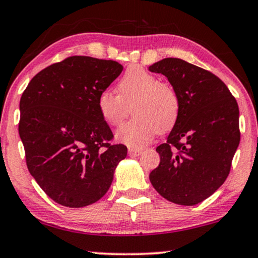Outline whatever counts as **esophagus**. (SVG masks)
<instances>
[{
    "label": "esophagus",
    "instance_id": "1",
    "mask_svg": "<svg viewBox=\"0 0 258 258\" xmlns=\"http://www.w3.org/2000/svg\"><path fill=\"white\" fill-rule=\"evenodd\" d=\"M142 152L140 149H134V148H129V155L130 156H139Z\"/></svg>",
    "mask_w": 258,
    "mask_h": 258
}]
</instances>
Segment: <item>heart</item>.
<instances>
[{
  "mask_svg": "<svg viewBox=\"0 0 258 258\" xmlns=\"http://www.w3.org/2000/svg\"><path fill=\"white\" fill-rule=\"evenodd\" d=\"M118 95L103 90L97 97V109L103 121L117 126L128 117L132 108L135 118L116 132V139L130 148H142L158 133L175 124L180 99L169 83L160 82L142 68H130L117 84Z\"/></svg>",
  "mask_w": 258,
  "mask_h": 258,
  "instance_id": "1",
  "label": "heart"
}]
</instances>
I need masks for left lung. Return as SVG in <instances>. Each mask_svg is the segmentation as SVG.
Masks as SVG:
<instances>
[{
	"label": "left lung",
	"mask_w": 258,
	"mask_h": 258,
	"mask_svg": "<svg viewBox=\"0 0 258 258\" xmlns=\"http://www.w3.org/2000/svg\"><path fill=\"white\" fill-rule=\"evenodd\" d=\"M149 71L166 76L180 99L178 119L156 148L160 165L150 182L169 202L196 205L229 175L240 140L238 104L218 77L185 60L162 59Z\"/></svg>",
	"instance_id": "1"
}]
</instances>
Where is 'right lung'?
Masks as SVG:
<instances>
[{
    "mask_svg": "<svg viewBox=\"0 0 258 258\" xmlns=\"http://www.w3.org/2000/svg\"><path fill=\"white\" fill-rule=\"evenodd\" d=\"M113 60L73 55L33 77L20 99L19 134L29 173L52 200L84 207L108 192L124 145L97 109L99 92L121 75Z\"/></svg>",
    "mask_w": 258,
    "mask_h": 258,
    "instance_id": "1",
    "label": "right lung"
}]
</instances>
